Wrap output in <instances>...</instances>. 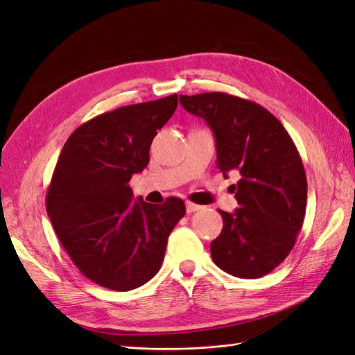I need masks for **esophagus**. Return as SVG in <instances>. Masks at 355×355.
I'll return each instance as SVG.
<instances>
[{"mask_svg": "<svg viewBox=\"0 0 355 355\" xmlns=\"http://www.w3.org/2000/svg\"><path fill=\"white\" fill-rule=\"evenodd\" d=\"M196 210H201V205L193 204V202H186V211L187 213H193Z\"/></svg>", "mask_w": 355, "mask_h": 355, "instance_id": "obj_1", "label": "esophagus"}]
</instances>
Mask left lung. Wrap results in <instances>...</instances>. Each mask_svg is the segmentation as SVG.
Instances as JSON below:
<instances>
[{"mask_svg": "<svg viewBox=\"0 0 355 355\" xmlns=\"http://www.w3.org/2000/svg\"><path fill=\"white\" fill-rule=\"evenodd\" d=\"M184 110L202 118L216 139V163L239 209L219 210L224 227L211 259L239 278H260L292 251L307 205V178L292 137L265 107L222 92L180 95Z\"/></svg>", "mask_w": 355, "mask_h": 355, "instance_id": "8db88e82", "label": "left lung"}]
</instances>
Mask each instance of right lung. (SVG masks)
I'll return each instance as SVG.
<instances>
[{
  "label": "right lung",
  "instance_id": "1",
  "mask_svg": "<svg viewBox=\"0 0 355 355\" xmlns=\"http://www.w3.org/2000/svg\"><path fill=\"white\" fill-rule=\"evenodd\" d=\"M177 94L123 105L85 122L66 140L46 192L54 232L81 274L127 292L157 274L186 205L133 201L130 180L150 162L153 139L174 114Z\"/></svg>",
  "mask_w": 355,
  "mask_h": 355
}]
</instances>
